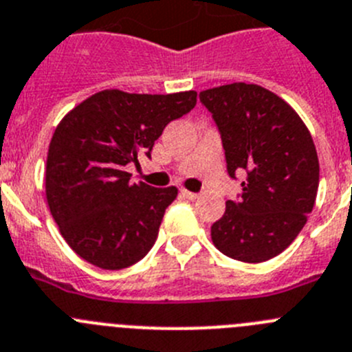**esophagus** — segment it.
<instances>
[{"label": "esophagus", "mask_w": 352, "mask_h": 352, "mask_svg": "<svg viewBox=\"0 0 352 352\" xmlns=\"http://www.w3.org/2000/svg\"><path fill=\"white\" fill-rule=\"evenodd\" d=\"M180 195H182L184 198H188V199L198 198V192H191V191H188V189H180Z\"/></svg>", "instance_id": "1"}]
</instances>
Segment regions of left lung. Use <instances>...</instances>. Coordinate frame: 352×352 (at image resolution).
I'll return each instance as SVG.
<instances>
[{"label":"left lung","instance_id":"obj_1","mask_svg":"<svg viewBox=\"0 0 352 352\" xmlns=\"http://www.w3.org/2000/svg\"><path fill=\"white\" fill-rule=\"evenodd\" d=\"M199 101L219 129L228 175L245 173L242 192L212 224V242L228 258L267 261L298 236L314 208V142L298 113L261 85H221L201 91Z\"/></svg>","mask_w":352,"mask_h":352}]
</instances>
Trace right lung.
I'll return each mask as SVG.
<instances>
[{"instance_id":"add662e5","label":"right lung","mask_w":352,"mask_h":352,"mask_svg":"<svg viewBox=\"0 0 352 352\" xmlns=\"http://www.w3.org/2000/svg\"><path fill=\"white\" fill-rule=\"evenodd\" d=\"M195 105V91L107 89L82 101L59 122L47 154V204L63 239L82 259L121 270L153 249L177 188L133 184L126 166H140L138 157H151L166 124Z\"/></svg>"}]
</instances>
